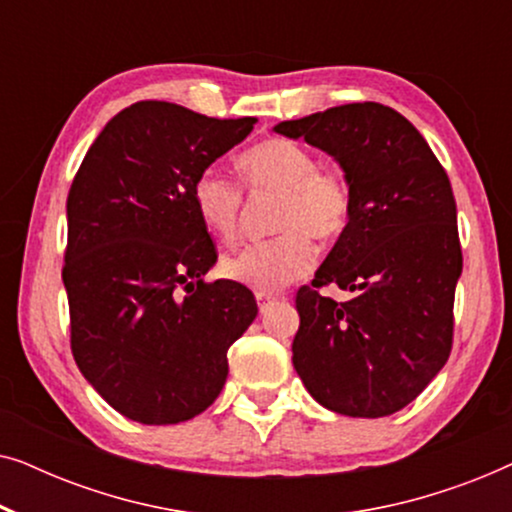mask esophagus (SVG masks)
Instances as JSON below:
<instances>
[{"mask_svg": "<svg viewBox=\"0 0 512 512\" xmlns=\"http://www.w3.org/2000/svg\"><path fill=\"white\" fill-rule=\"evenodd\" d=\"M256 300H258V307H261V312L268 307L272 300H275V296L272 293H263V291H256Z\"/></svg>", "mask_w": 512, "mask_h": 512, "instance_id": "34e87169", "label": "esophagus"}]
</instances>
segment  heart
<instances>
[{
  "label": "heart",
  "mask_w": 512,
  "mask_h": 512,
  "mask_svg": "<svg viewBox=\"0 0 512 512\" xmlns=\"http://www.w3.org/2000/svg\"><path fill=\"white\" fill-rule=\"evenodd\" d=\"M240 172L251 195H277L272 230L279 235L247 244L223 258V275L249 289L272 293L305 277L314 265L312 240H333L352 216V188L335 167H319L305 146L270 139L244 151ZM202 226L223 242L237 240L244 219L242 188L207 167L193 184Z\"/></svg>",
  "instance_id": "heart-1"
}]
</instances>
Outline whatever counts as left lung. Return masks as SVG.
Here are the masks:
<instances>
[{"mask_svg": "<svg viewBox=\"0 0 512 512\" xmlns=\"http://www.w3.org/2000/svg\"><path fill=\"white\" fill-rule=\"evenodd\" d=\"M275 132L333 156L352 188L347 228L296 296L293 368L338 415H394L452 349L461 244L450 179L415 125L377 102L284 121ZM326 283L355 296L335 304L316 291Z\"/></svg>", "mask_w": 512, "mask_h": 512, "instance_id": "8db88e82", "label": "left lung"}]
</instances>
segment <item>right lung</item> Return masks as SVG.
I'll use <instances>...</instances> for the list:
<instances>
[{
	"mask_svg": "<svg viewBox=\"0 0 512 512\" xmlns=\"http://www.w3.org/2000/svg\"><path fill=\"white\" fill-rule=\"evenodd\" d=\"M172 102L130 104L104 125L67 198L62 282L72 354L123 417L179 424L228 377V347L256 319L247 286L205 277L216 249L193 184L254 130Z\"/></svg>",
	"mask_w": 512,
	"mask_h": 512,
	"instance_id": "add662e5",
	"label": "right lung"
}]
</instances>
